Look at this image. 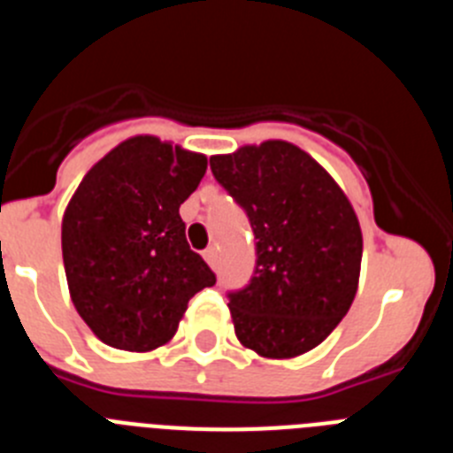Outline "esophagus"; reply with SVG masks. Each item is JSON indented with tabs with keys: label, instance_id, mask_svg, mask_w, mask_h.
<instances>
[{
	"label": "esophagus",
	"instance_id": "1",
	"mask_svg": "<svg viewBox=\"0 0 453 453\" xmlns=\"http://www.w3.org/2000/svg\"><path fill=\"white\" fill-rule=\"evenodd\" d=\"M203 261L215 270V267H218V250H215V247H208V250L203 251Z\"/></svg>",
	"mask_w": 453,
	"mask_h": 453
}]
</instances>
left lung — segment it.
<instances>
[{
  "label": "left lung",
  "mask_w": 453,
  "mask_h": 453,
  "mask_svg": "<svg viewBox=\"0 0 453 453\" xmlns=\"http://www.w3.org/2000/svg\"><path fill=\"white\" fill-rule=\"evenodd\" d=\"M219 186L245 208L256 238L250 286L229 292L240 345L263 358L315 349L358 290L361 224L342 188L286 140L211 156Z\"/></svg>",
  "instance_id": "1"
}]
</instances>
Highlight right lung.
<instances>
[{
  "label": "right lung",
  "instance_id": "add662e5",
  "mask_svg": "<svg viewBox=\"0 0 453 453\" xmlns=\"http://www.w3.org/2000/svg\"><path fill=\"white\" fill-rule=\"evenodd\" d=\"M206 156L134 135L90 167L61 224L63 265L77 313L104 345H167L188 302L215 274L186 240L179 206L206 174Z\"/></svg>",
  "mask_w": 453,
  "mask_h": 453
}]
</instances>
